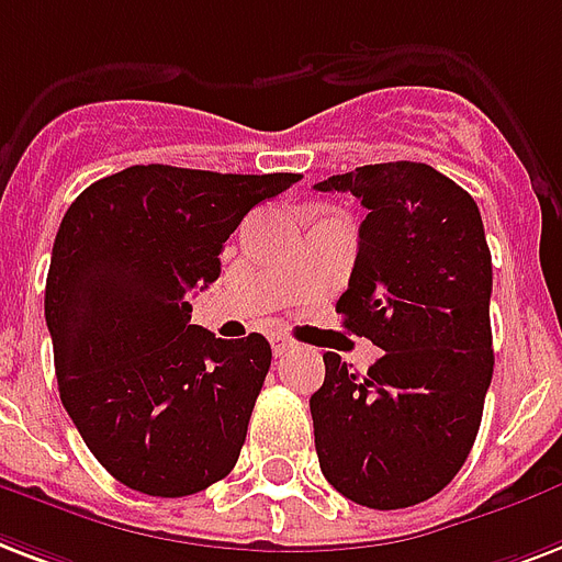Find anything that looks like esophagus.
<instances>
[{
  "label": "esophagus",
  "instance_id": "obj_1",
  "mask_svg": "<svg viewBox=\"0 0 562 562\" xmlns=\"http://www.w3.org/2000/svg\"><path fill=\"white\" fill-rule=\"evenodd\" d=\"M271 348H273V353H277V357H282V353H289V350L294 348V341H291V338H285V336H273Z\"/></svg>",
  "mask_w": 562,
  "mask_h": 562
}]
</instances>
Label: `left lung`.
<instances>
[{
    "mask_svg": "<svg viewBox=\"0 0 562 562\" xmlns=\"http://www.w3.org/2000/svg\"><path fill=\"white\" fill-rule=\"evenodd\" d=\"M315 188L350 191L368 209L336 312L385 350L368 374L324 353V385L310 397L321 471L362 507H413L462 469L492 383L481 212L422 161L366 165Z\"/></svg>",
    "mask_w": 562,
    "mask_h": 562,
    "instance_id": "left-lung-1",
    "label": "left lung"
}]
</instances>
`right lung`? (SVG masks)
Wrapping results in <instances>:
<instances>
[{"mask_svg":"<svg viewBox=\"0 0 562 562\" xmlns=\"http://www.w3.org/2000/svg\"><path fill=\"white\" fill-rule=\"evenodd\" d=\"M297 179L135 165L85 188L64 214L43 303L58 392L128 490L182 498L235 469L271 345L191 324V291L221 277L244 214Z\"/></svg>","mask_w":562,"mask_h":562,"instance_id":"obj_1","label":"right lung"}]
</instances>
